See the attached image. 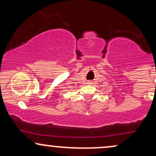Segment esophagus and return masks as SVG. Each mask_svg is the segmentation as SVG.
Here are the masks:
<instances>
[{"label": "esophagus", "instance_id": "1", "mask_svg": "<svg viewBox=\"0 0 156 156\" xmlns=\"http://www.w3.org/2000/svg\"><path fill=\"white\" fill-rule=\"evenodd\" d=\"M87 83H88V84H92V81H90V80H89V81L87 82Z\"/></svg>", "mask_w": 156, "mask_h": 156}]
</instances>
